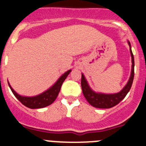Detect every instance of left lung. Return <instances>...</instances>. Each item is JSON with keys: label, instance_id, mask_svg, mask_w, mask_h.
I'll use <instances>...</instances> for the list:
<instances>
[{"label": "left lung", "instance_id": "obj_1", "mask_svg": "<svg viewBox=\"0 0 146 146\" xmlns=\"http://www.w3.org/2000/svg\"><path fill=\"white\" fill-rule=\"evenodd\" d=\"M129 46H130V53L131 56V76L129 78V80L126 85L123 87L122 90L117 93L115 94H103V93H97L91 90V88L89 87L88 83L85 79V77L83 74H82V81H81V84H82V92H83L84 96L85 97L87 101L92 106L96 107V108L100 109H108L111 108L113 106L118 104L120 101L126 97L127 93L131 89L132 82L134 80V56H133L132 51L131 49V45L130 42H128Z\"/></svg>", "mask_w": 146, "mask_h": 146}]
</instances>
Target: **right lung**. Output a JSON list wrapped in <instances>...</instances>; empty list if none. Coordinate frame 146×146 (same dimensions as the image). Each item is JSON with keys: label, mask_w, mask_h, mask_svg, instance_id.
I'll return each mask as SVG.
<instances>
[{"label": "right lung", "mask_w": 146, "mask_h": 146, "mask_svg": "<svg viewBox=\"0 0 146 146\" xmlns=\"http://www.w3.org/2000/svg\"><path fill=\"white\" fill-rule=\"evenodd\" d=\"M70 71H71V70H69L67 72H65L58 79L57 82H56L54 85L52 86L50 89H48V90L42 92V94L38 95L36 96H34V97H25V96H20L12 89V87L10 86L9 82L8 84L11 90L13 92V94L15 95V97L17 98V99L24 106H27L30 109L43 108V107L50 105L55 101L56 98H57L58 95H59V92L60 91L61 87L62 85L63 82L65 80L67 76L69 75V73H70Z\"/></svg>", "instance_id": "right-lung-1"}]
</instances>
